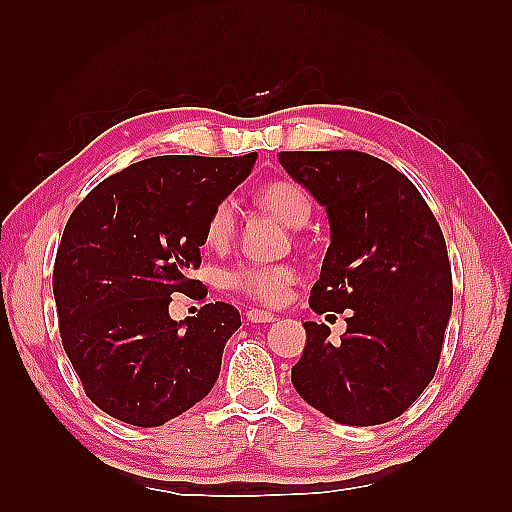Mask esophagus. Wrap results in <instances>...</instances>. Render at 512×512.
<instances>
[{"mask_svg":"<svg viewBox=\"0 0 512 512\" xmlns=\"http://www.w3.org/2000/svg\"><path fill=\"white\" fill-rule=\"evenodd\" d=\"M246 321L248 323H273L277 321V317L273 312H264V310H257V308H250L246 312Z\"/></svg>","mask_w":512,"mask_h":512,"instance_id":"obj_1","label":"esophagus"}]
</instances>
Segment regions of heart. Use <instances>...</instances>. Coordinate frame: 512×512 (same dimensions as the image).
I'll list each match as a JSON object with an SVG mask.
<instances>
[{
	"label": "heart",
	"mask_w": 512,
	"mask_h": 512,
	"mask_svg": "<svg viewBox=\"0 0 512 512\" xmlns=\"http://www.w3.org/2000/svg\"><path fill=\"white\" fill-rule=\"evenodd\" d=\"M257 204L264 211L273 213L281 222L297 228L308 222L312 213V202L306 189L297 182L279 178L264 184L255 193ZM237 228V215L233 200L217 202L204 224L206 246L222 250L233 242ZM297 273L288 264H244L226 273V286L244 295L250 301L264 303V306H277L286 297V290L295 284Z\"/></svg>",
	"instance_id": "obj_1"
}]
</instances>
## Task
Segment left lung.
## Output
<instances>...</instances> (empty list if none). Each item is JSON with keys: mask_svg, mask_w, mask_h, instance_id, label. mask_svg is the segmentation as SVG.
Returning <instances> with one entry per match:
<instances>
[{"mask_svg": "<svg viewBox=\"0 0 512 512\" xmlns=\"http://www.w3.org/2000/svg\"><path fill=\"white\" fill-rule=\"evenodd\" d=\"M279 162L330 217L332 244L310 308L347 310L336 345L328 325L303 323L308 341L292 385L341 424L394 420L440 363L453 303L442 228L416 184L363 151H279Z\"/></svg>", "mask_w": 512, "mask_h": 512, "instance_id": "obj_1", "label": "left lung"}]
</instances>
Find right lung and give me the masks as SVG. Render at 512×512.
<instances>
[{"mask_svg": "<svg viewBox=\"0 0 512 512\" xmlns=\"http://www.w3.org/2000/svg\"><path fill=\"white\" fill-rule=\"evenodd\" d=\"M255 158L140 160L72 211L52 273L59 334L85 394L112 418L160 427L213 389L239 312L215 301L178 323L169 301L206 297L189 277L202 264L206 217Z\"/></svg>", "mask_w": 512, "mask_h": 512, "instance_id": "obj_1", "label": "right lung"}]
</instances>
